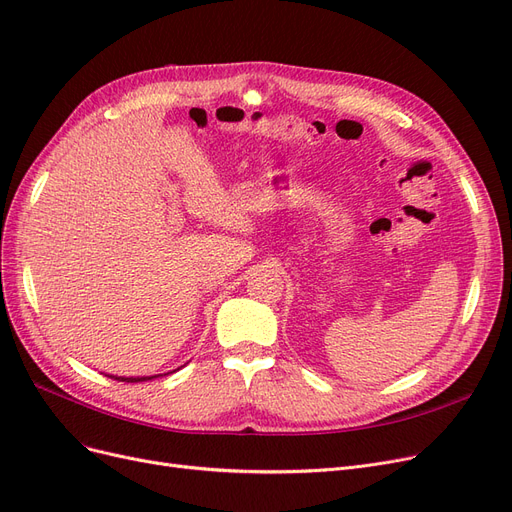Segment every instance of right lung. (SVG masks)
Here are the masks:
<instances>
[{
  "label": "right lung",
  "instance_id": "add662e5",
  "mask_svg": "<svg viewBox=\"0 0 512 512\" xmlns=\"http://www.w3.org/2000/svg\"><path fill=\"white\" fill-rule=\"evenodd\" d=\"M186 366V364H184ZM184 366H180V368H184ZM180 368H175V370H171V372H177ZM171 372H165V374H171ZM106 376H110V379H115V381H125V383H140V381H150V379H157V376H163V374H152V376H117V374H106Z\"/></svg>",
  "mask_w": 512,
  "mask_h": 512
}]
</instances>
